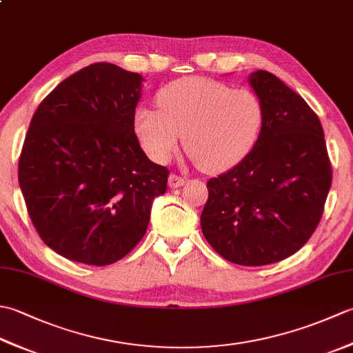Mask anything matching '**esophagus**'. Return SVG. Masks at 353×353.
I'll list each match as a JSON object with an SVG mask.
<instances>
[{"instance_id":"34e87169","label":"esophagus","mask_w":353,"mask_h":353,"mask_svg":"<svg viewBox=\"0 0 353 353\" xmlns=\"http://www.w3.org/2000/svg\"><path fill=\"white\" fill-rule=\"evenodd\" d=\"M186 182V179L183 176H179V174H171L168 179V185L171 188H179V186H183Z\"/></svg>"}]
</instances>
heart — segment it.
Listing matches in <instances>:
<instances>
[{
    "label": "heart",
    "instance_id": "b5f03b06",
    "mask_svg": "<svg viewBox=\"0 0 353 353\" xmlns=\"http://www.w3.org/2000/svg\"><path fill=\"white\" fill-rule=\"evenodd\" d=\"M159 110L142 106L134 132L154 162L165 163L183 145L200 170L226 171L256 145L264 125V104L256 92L219 80L185 77L157 94Z\"/></svg>",
    "mask_w": 353,
    "mask_h": 353
}]
</instances>
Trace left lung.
Wrapping results in <instances>:
<instances>
[{
    "instance_id": "left-lung-1",
    "label": "left lung",
    "mask_w": 353,
    "mask_h": 353,
    "mask_svg": "<svg viewBox=\"0 0 353 353\" xmlns=\"http://www.w3.org/2000/svg\"><path fill=\"white\" fill-rule=\"evenodd\" d=\"M250 85L265 110L259 139L234 168L209 179L200 223L220 256L258 267L291 256L311 238L332 168L308 103L268 71L253 72Z\"/></svg>"
}]
</instances>
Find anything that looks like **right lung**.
Listing matches in <instances>:
<instances>
[{
	"mask_svg": "<svg viewBox=\"0 0 353 353\" xmlns=\"http://www.w3.org/2000/svg\"><path fill=\"white\" fill-rule=\"evenodd\" d=\"M142 77L100 62L59 83L37 106L18 181L37 234L61 256L109 265L145 235L168 168L134 133Z\"/></svg>",
	"mask_w": 353,
	"mask_h": 353,
	"instance_id": "1",
	"label": "right lung"
}]
</instances>
